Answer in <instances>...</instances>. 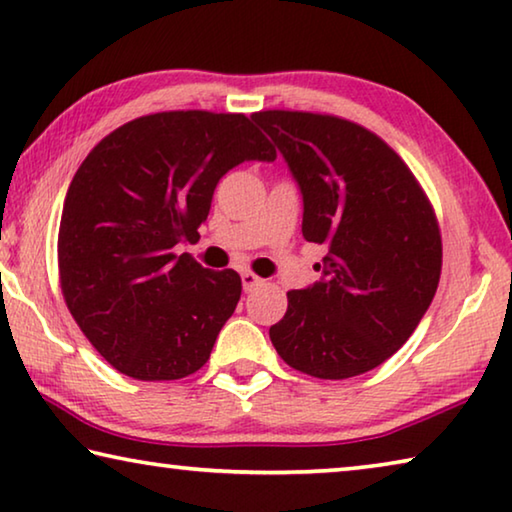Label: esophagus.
I'll return each instance as SVG.
<instances>
[{"label":"esophagus","mask_w":512,"mask_h":512,"mask_svg":"<svg viewBox=\"0 0 512 512\" xmlns=\"http://www.w3.org/2000/svg\"><path fill=\"white\" fill-rule=\"evenodd\" d=\"M261 283H263L261 276H256L254 272H249V270L242 272V288H245V292L258 288V286H261Z\"/></svg>","instance_id":"1"}]
</instances>
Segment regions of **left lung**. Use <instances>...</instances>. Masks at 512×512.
<instances>
[{"instance_id":"1","label":"left lung","mask_w":512,"mask_h":512,"mask_svg":"<svg viewBox=\"0 0 512 512\" xmlns=\"http://www.w3.org/2000/svg\"><path fill=\"white\" fill-rule=\"evenodd\" d=\"M286 158L304 197L301 233L326 247L322 279L288 292L270 340L295 370L349 379L379 367L431 306L442 270L433 206L376 133L335 115H251Z\"/></svg>"}]
</instances>
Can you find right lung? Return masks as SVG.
Masks as SVG:
<instances>
[{
	"label": "right lung",
	"mask_w": 512,
	"mask_h": 512,
	"mask_svg": "<svg viewBox=\"0 0 512 512\" xmlns=\"http://www.w3.org/2000/svg\"><path fill=\"white\" fill-rule=\"evenodd\" d=\"M274 158L247 115L211 111L142 115L86 156L65 195L58 276L74 322L117 372L174 381L206 365L242 281L174 247L199 240L231 167Z\"/></svg>",
	"instance_id": "obj_1"
}]
</instances>
